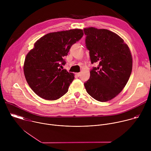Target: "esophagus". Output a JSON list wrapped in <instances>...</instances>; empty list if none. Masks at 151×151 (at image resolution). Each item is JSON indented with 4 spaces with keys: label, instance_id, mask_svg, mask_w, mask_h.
Listing matches in <instances>:
<instances>
[{
    "label": "esophagus",
    "instance_id": "1",
    "mask_svg": "<svg viewBox=\"0 0 151 151\" xmlns=\"http://www.w3.org/2000/svg\"><path fill=\"white\" fill-rule=\"evenodd\" d=\"M76 75L78 76V77H79L81 76V73H76Z\"/></svg>",
    "mask_w": 151,
    "mask_h": 151
}]
</instances>
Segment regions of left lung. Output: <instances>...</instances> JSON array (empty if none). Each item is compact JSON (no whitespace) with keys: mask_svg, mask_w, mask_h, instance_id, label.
Returning a JSON list of instances; mask_svg holds the SVG:
<instances>
[{"mask_svg":"<svg viewBox=\"0 0 151 151\" xmlns=\"http://www.w3.org/2000/svg\"><path fill=\"white\" fill-rule=\"evenodd\" d=\"M83 31L91 63H99L97 68L91 70L85 88L97 101L111 100L124 89L131 75L133 58L130 48L119 36L109 30L91 27Z\"/></svg>","mask_w":151,"mask_h":151,"instance_id":"1","label":"left lung"}]
</instances>
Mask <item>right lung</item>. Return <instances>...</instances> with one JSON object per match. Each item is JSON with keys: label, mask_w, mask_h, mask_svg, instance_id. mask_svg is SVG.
Masks as SVG:
<instances>
[{"label": "right lung", "mask_w": 151, "mask_h": 151, "mask_svg": "<svg viewBox=\"0 0 151 151\" xmlns=\"http://www.w3.org/2000/svg\"><path fill=\"white\" fill-rule=\"evenodd\" d=\"M83 35L82 29L48 33L38 39L27 54L24 73L30 87L40 97L55 100L68 91L74 74L61 70L72 45Z\"/></svg>", "instance_id": "right-lung-1"}]
</instances>
